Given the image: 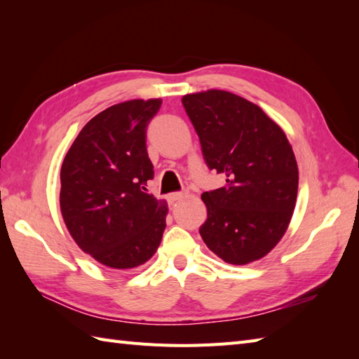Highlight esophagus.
Masks as SVG:
<instances>
[{
    "mask_svg": "<svg viewBox=\"0 0 359 359\" xmlns=\"http://www.w3.org/2000/svg\"><path fill=\"white\" fill-rule=\"evenodd\" d=\"M188 196V191L187 189H182V191H175V193H171L170 196H168V201L170 202H177L180 199H184V197Z\"/></svg>",
    "mask_w": 359,
    "mask_h": 359,
    "instance_id": "1",
    "label": "esophagus"
}]
</instances>
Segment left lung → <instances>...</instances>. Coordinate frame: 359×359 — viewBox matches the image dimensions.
I'll return each mask as SVG.
<instances>
[{"instance_id":"obj_1","label":"left lung","mask_w":359,"mask_h":359,"mask_svg":"<svg viewBox=\"0 0 359 359\" xmlns=\"http://www.w3.org/2000/svg\"><path fill=\"white\" fill-rule=\"evenodd\" d=\"M182 103L205 163L226 179L202 194V239L228 264L255 262L276 247L293 216L299 172L292 144L257 104L226 90L188 94Z\"/></svg>"}]
</instances>
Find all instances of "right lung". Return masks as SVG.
<instances>
[{
	"label": "right lung",
	"mask_w": 359,
	"mask_h": 359,
	"mask_svg": "<svg viewBox=\"0 0 359 359\" xmlns=\"http://www.w3.org/2000/svg\"><path fill=\"white\" fill-rule=\"evenodd\" d=\"M162 100H129L97 114L63 160L60 208L72 239L109 269H135L156 253L168 205L148 194L154 177L147 128Z\"/></svg>",
	"instance_id": "1"
}]
</instances>
